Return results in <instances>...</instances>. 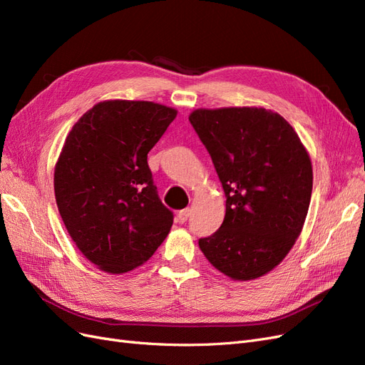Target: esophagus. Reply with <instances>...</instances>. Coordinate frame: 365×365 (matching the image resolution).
I'll return each mask as SVG.
<instances>
[{"label": "esophagus", "instance_id": "obj_1", "mask_svg": "<svg viewBox=\"0 0 365 365\" xmlns=\"http://www.w3.org/2000/svg\"><path fill=\"white\" fill-rule=\"evenodd\" d=\"M190 216V210L189 208H184V210H180L178 212V220L180 222H185L187 219H189Z\"/></svg>", "mask_w": 365, "mask_h": 365}]
</instances>
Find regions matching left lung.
Masks as SVG:
<instances>
[{"instance_id": "obj_1", "label": "left lung", "mask_w": 365, "mask_h": 365, "mask_svg": "<svg viewBox=\"0 0 365 365\" xmlns=\"http://www.w3.org/2000/svg\"><path fill=\"white\" fill-rule=\"evenodd\" d=\"M225 192V217L200 248L216 269L252 280L286 257L312 195V164L294 128L264 108L196 109L189 117Z\"/></svg>"}]
</instances>
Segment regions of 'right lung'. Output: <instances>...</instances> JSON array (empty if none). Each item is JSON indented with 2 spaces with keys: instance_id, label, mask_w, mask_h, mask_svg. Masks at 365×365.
I'll return each instance as SVG.
<instances>
[{
  "instance_id": "add662e5",
  "label": "right lung",
  "mask_w": 365,
  "mask_h": 365,
  "mask_svg": "<svg viewBox=\"0 0 365 365\" xmlns=\"http://www.w3.org/2000/svg\"><path fill=\"white\" fill-rule=\"evenodd\" d=\"M176 117L153 102L106 101L70 130L54 168V196L76 247L98 269L123 274L169 235L148 153Z\"/></svg>"
}]
</instances>
